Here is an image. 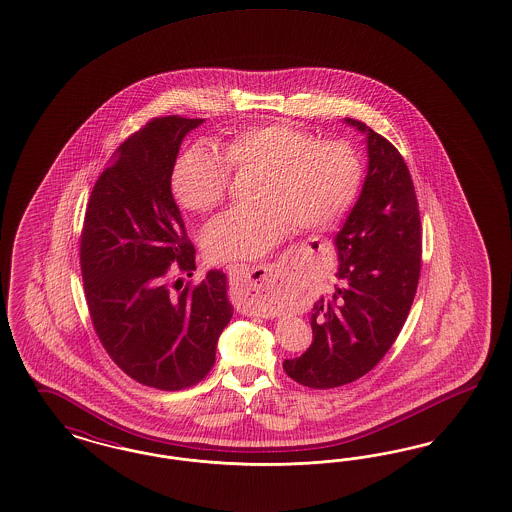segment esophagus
Listing matches in <instances>:
<instances>
[{"instance_id": "1", "label": "esophagus", "mask_w": 512, "mask_h": 512, "mask_svg": "<svg viewBox=\"0 0 512 512\" xmlns=\"http://www.w3.org/2000/svg\"><path fill=\"white\" fill-rule=\"evenodd\" d=\"M229 284L243 302L256 303L264 298L271 283V269L267 265L233 264L228 267Z\"/></svg>"}]
</instances>
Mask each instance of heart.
Segmentation results:
<instances>
[{
	"instance_id": "1",
	"label": "heart",
	"mask_w": 512,
	"mask_h": 512,
	"mask_svg": "<svg viewBox=\"0 0 512 512\" xmlns=\"http://www.w3.org/2000/svg\"><path fill=\"white\" fill-rule=\"evenodd\" d=\"M229 167L260 172L252 191L256 203L226 210L207 224L203 248L214 262L258 258L292 226L309 231L340 220L362 182L359 155L351 146L317 142L292 123H265L233 134L222 155L207 146L184 153L172 174L180 205L193 212L222 205Z\"/></svg>"
}]
</instances>
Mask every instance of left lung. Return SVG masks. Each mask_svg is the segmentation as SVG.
<instances>
[{"label":"left lung","instance_id":"left-lung-1","mask_svg":"<svg viewBox=\"0 0 512 512\" xmlns=\"http://www.w3.org/2000/svg\"><path fill=\"white\" fill-rule=\"evenodd\" d=\"M368 172L334 239L340 284L313 305V343L284 372L311 389H332L370 372L397 340L416 296L421 220L410 171L397 148L357 119Z\"/></svg>","mask_w":512,"mask_h":512}]
</instances>
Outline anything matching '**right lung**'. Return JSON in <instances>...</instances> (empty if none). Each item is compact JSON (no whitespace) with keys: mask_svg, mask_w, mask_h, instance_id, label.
<instances>
[{"mask_svg":"<svg viewBox=\"0 0 512 512\" xmlns=\"http://www.w3.org/2000/svg\"><path fill=\"white\" fill-rule=\"evenodd\" d=\"M203 119L155 117L129 136L91 193L81 233V275L96 336L142 385L180 391L205 378L233 317L228 277L174 294L171 265L191 275L195 248L171 191L184 136Z\"/></svg>","mask_w":512,"mask_h":512,"instance_id":"obj_1","label":"right lung"}]
</instances>
